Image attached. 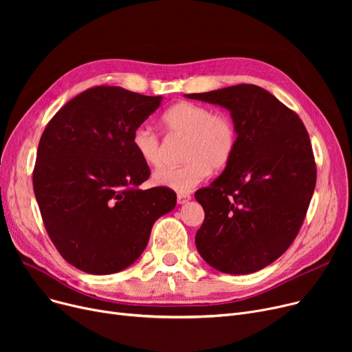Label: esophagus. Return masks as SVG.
Wrapping results in <instances>:
<instances>
[{
  "label": "esophagus",
  "instance_id": "obj_1",
  "mask_svg": "<svg viewBox=\"0 0 352 352\" xmlns=\"http://www.w3.org/2000/svg\"><path fill=\"white\" fill-rule=\"evenodd\" d=\"M191 199V197L188 194H178L177 195V202L178 204H186V202H188Z\"/></svg>",
  "mask_w": 352,
  "mask_h": 352
}]
</instances>
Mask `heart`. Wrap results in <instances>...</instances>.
<instances>
[{"label":"heart","mask_w":352,"mask_h":352,"mask_svg":"<svg viewBox=\"0 0 352 352\" xmlns=\"http://www.w3.org/2000/svg\"><path fill=\"white\" fill-rule=\"evenodd\" d=\"M170 135L186 137L179 166L157 171L153 177L155 186L188 192L211 171H221L231 162L238 133L231 116L214 111L208 105L181 101L171 105L161 118ZM131 144L140 160L150 168H158L164 162L162 142L157 133L145 125L134 129Z\"/></svg>","instance_id":"b5f03b06"}]
</instances>
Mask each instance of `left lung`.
Instances as JSON below:
<instances>
[{
  "instance_id": "left-lung-1",
  "label": "left lung",
  "mask_w": 352,
  "mask_h": 352,
  "mask_svg": "<svg viewBox=\"0 0 352 352\" xmlns=\"http://www.w3.org/2000/svg\"><path fill=\"white\" fill-rule=\"evenodd\" d=\"M186 97L227 108L238 133L224 173L195 192L206 212L197 250L221 272L260 271L298 235L316 188L317 165L307 128L297 113L258 85Z\"/></svg>"
}]
</instances>
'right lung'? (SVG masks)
I'll return each mask as SVG.
<instances>
[{
    "label": "right lung",
    "instance_id": "obj_1",
    "mask_svg": "<svg viewBox=\"0 0 352 352\" xmlns=\"http://www.w3.org/2000/svg\"><path fill=\"white\" fill-rule=\"evenodd\" d=\"M121 87L98 85L68 101L47 124L32 171L43 223L67 263L88 274H114L145 250L155 221L174 210L150 178L131 137L161 104Z\"/></svg>",
    "mask_w": 352,
    "mask_h": 352
}]
</instances>
